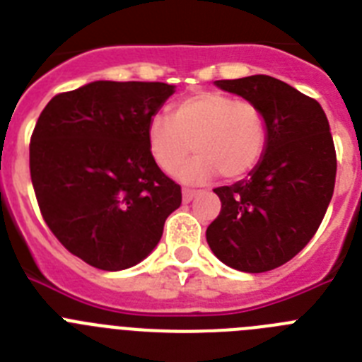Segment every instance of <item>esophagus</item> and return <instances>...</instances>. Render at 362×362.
Wrapping results in <instances>:
<instances>
[{
    "label": "esophagus",
    "instance_id": "1",
    "mask_svg": "<svg viewBox=\"0 0 362 362\" xmlns=\"http://www.w3.org/2000/svg\"><path fill=\"white\" fill-rule=\"evenodd\" d=\"M194 196H196V190H188V188H185V190H183V203H190V201L194 199Z\"/></svg>",
    "mask_w": 362,
    "mask_h": 362
}]
</instances>
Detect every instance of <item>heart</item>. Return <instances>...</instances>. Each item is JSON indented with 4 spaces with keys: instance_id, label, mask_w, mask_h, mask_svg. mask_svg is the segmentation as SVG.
I'll use <instances>...</instances> for the list:
<instances>
[{
    "instance_id": "b5f03b06",
    "label": "heart",
    "mask_w": 362,
    "mask_h": 362,
    "mask_svg": "<svg viewBox=\"0 0 362 362\" xmlns=\"http://www.w3.org/2000/svg\"><path fill=\"white\" fill-rule=\"evenodd\" d=\"M146 141L150 156L165 174H174L194 146L197 156L179 170L185 183H204L217 172L225 179H239L263 158L267 121L250 101L201 90L177 101L172 117H150Z\"/></svg>"
}]
</instances>
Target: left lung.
Listing matches in <instances>:
<instances>
[{
	"label": "left lung",
	"instance_id": "obj_1",
	"mask_svg": "<svg viewBox=\"0 0 362 362\" xmlns=\"http://www.w3.org/2000/svg\"><path fill=\"white\" fill-rule=\"evenodd\" d=\"M263 112L267 146L248 177L214 188L221 212L206 241L221 263L248 274L296 257L317 232L335 187L334 139L315 99L270 76L214 81Z\"/></svg>",
	"mask_w": 362,
	"mask_h": 362
}]
</instances>
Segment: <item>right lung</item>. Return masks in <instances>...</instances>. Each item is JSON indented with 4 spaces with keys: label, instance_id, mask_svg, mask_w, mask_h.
I'll list each match as a JSON object with an SVG mask.
<instances>
[{
    "label": "right lung",
    "instance_id": "obj_1",
    "mask_svg": "<svg viewBox=\"0 0 362 362\" xmlns=\"http://www.w3.org/2000/svg\"><path fill=\"white\" fill-rule=\"evenodd\" d=\"M174 85L94 81L54 95L30 139V177L45 223L99 270L141 263L158 246L181 187L150 156L146 124Z\"/></svg>",
    "mask_w": 362,
    "mask_h": 362
}]
</instances>
